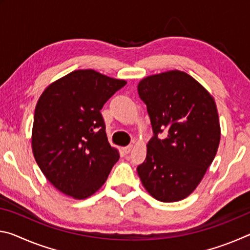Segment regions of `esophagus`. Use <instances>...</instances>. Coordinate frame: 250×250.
I'll return each instance as SVG.
<instances>
[{
	"mask_svg": "<svg viewBox=\"0 0 250 250\" xmlns=\"http://www.w3.org/2000/svg\"><path fill=\"white\" fill-rule=\"evenodd\" d=\"M132 147H133L132 145H131V146H125V147H122V150H124V152H125V154H128V153H130L131 150H132Z\"/></svg>",
	"mask_w": 250,
	"mask_h": 250,
	"instance_id": "1",
	"label": "esophagus"
}]
</instances>
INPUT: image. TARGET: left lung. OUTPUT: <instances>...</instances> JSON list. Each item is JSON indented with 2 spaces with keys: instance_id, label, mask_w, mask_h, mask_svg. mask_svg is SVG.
<instances>
[{
  "instance_id": "obj_1",
  "label": "left lung",
  "mask_w": 250,
  "mask_h": 250,
  "mask_svg": "<svg viewBox=\"0 0 250 250\" xmlns=\"http://www.w3.org/2000/svg\"><path fill=\"white\" fill-rule=\"evenodd\" d=\"M138 94L153 130L138 174L155 200H183L200 184L218 149L221 128L214 98L180 70L142 79ZM163 132L166 138L161 139Z\"/></svg>"
}]
</instances>
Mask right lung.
I'll return each instance as SVG.
<instances>
[{"label": "right lung", "instance_id": "right-lung-1", "mask_svg": "<svg viewBox=\"0 0 250 250\" xmlns=\"http://www.w3.org/2000/svg\"><path fill=\"white\" fill-rule=\"evenodd\" d=\"M125 83L92 69L75 70L50 83L40 97L33 154L58 191L83 200L107 181L119 152L109 145L100 110Z\"/></svg>", "mask_w": 250, "mask_h": 250}]
</instances>
